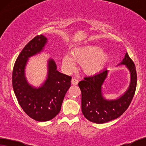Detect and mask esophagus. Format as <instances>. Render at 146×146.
<instances>
[{
    "mask_svg": "<svg viewBox=\"0 0 146 146\" xmlns=\"http://www.w3.org/2000/svg\"><path fill=\"white\" fill-rule=\"evenodd\" d=\"M78 82H79L78 79L76 78H74L72 79L71 82H72V84L73 85H77L78 83Z\"/></svg>",
    "mask_w": 146,
    "mask_h": 146,
    "instance_id": "34e87169",
    "label": "esophagus"
}]
</instances>
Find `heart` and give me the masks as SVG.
<instances>
[{"label":"heart","instance_id":"obj_1","mask_svg":"<svg viewBox=\"0 0 146 146\" xmlns=\"http://www.w3.org/2000/svg\"><path fill=\"white\" fill-rule=\"evenodd\" d=\"M70 56L66 54L63 58V64L68 70H72L75 67L76 61L82 63V66L86 72L94 74L100 71L105 66L108 60V55L102 51L101 47L91 45L76 49Z\"/></svg>","mask_w":146,"mask_h":146}]
</instances>
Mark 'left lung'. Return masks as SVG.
Returning a JSON list of instances; mask_svg holds the SVG:
<instances>
[{"mask_svg":"<svg viewBox=\"0 0 146 146\" xmlns=\"http://www.w3.org/2000/svg\"><path fill=\"white\" fill-rule=\"evenodd\" d=\"M121 64L127 66L131 74L129 88L122 96L114 100H107L102 94V86L108 76V70L90 76H86L78 83L82 92V111L92 122L104 123L116 119L128 108L137 85V72L132 60L126 53Z\"/></svg>","mask_w":146,"mask_h":146,"instance_id":"8db88e82","label":"left lung"}]
</instances>
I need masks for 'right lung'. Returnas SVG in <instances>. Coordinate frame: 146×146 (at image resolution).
Listing matches in <instances>:
<instances>
[{"label":"right lung","instance_id":"add662e5","mask_svg":"<svg viewBox=\"0 0 146 146\" xmlns=\"http://www.w3.org/2000/svg\"><path fill=\"white\" fill-rule=\"evenodd\" d=\"M46 42V38L42 35L32 39L16 60L12 76L19 105L30 117L38 121H46L56 116L71 85L72 77L58 71L53 60H48V78L41 87L35 88L27 83L25 68L28 59L42 50Z\"/></svg>","mask_w":146,"mask_h":146}]
</instances>
